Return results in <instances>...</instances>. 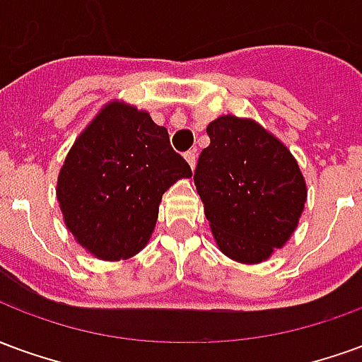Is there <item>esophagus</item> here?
Masks as SVG:
<instances>
[{"mask_svg": "<svg viewBox=\"0 0 362 362\" xmlns=\"http://www.w3.org/2000/svg\"><path fill=\"white\" fill-rule=\"evenodd\" d=\"M184 157H186V160H188V165L192 166V168L196 166V163H197V153H196V151H194V149L188 151V153H186Z\"/></svg>", "mask_w": 362, "mask_h": 362, "instance_id": "1", "label": "esophagus"}]
</instances>
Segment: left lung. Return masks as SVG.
Wrapping results in <instances>:
<instances>
[{"mask_svg": "<svg viewBox=\"0 0 362 362\" xmlns=\"http://www.w3.org/2000/svg\"><path fill=\"white\" fill-rule=\"evenodd\" d=\"M207 135L194 182L215 243L235 262L259 264L295 233L306 202L303 173L254 119L221 116Z\"/></svg>", "mask_w": 362, "mask_h": 362, "instance_id": "8db88e82", "label": "left lung"}]
</instances>
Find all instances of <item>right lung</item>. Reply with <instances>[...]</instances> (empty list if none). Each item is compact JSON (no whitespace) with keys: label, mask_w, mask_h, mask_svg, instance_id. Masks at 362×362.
Instances as JSON below:
<instances>
[{"label":"right lung","mask_w":362,"mask_h":362,"mask_svg":"<svg viewBox=\"0 0 362 362\" xmlns=\"http://www.w3.org/2000/svg\"><path fill=\"white\" fill-rule=\"evenodd\" d=\"M192 168L147 112L112 100L85 127L58 176V202L75 240L100 259L145 248L163 194Z\"/></svg>","instance_id":"obj_1"}]
</instances>
